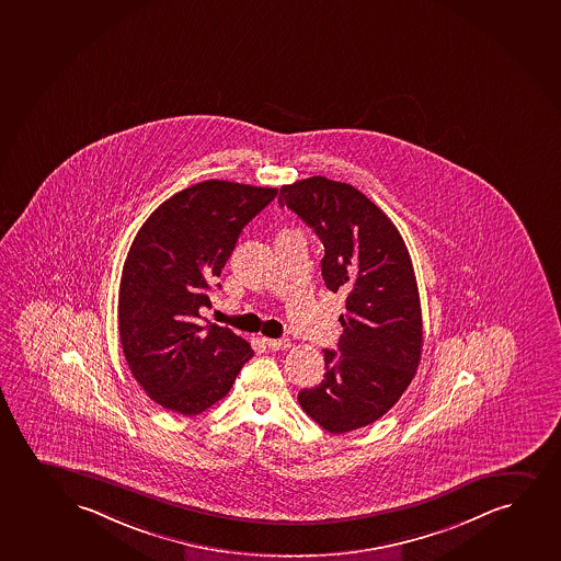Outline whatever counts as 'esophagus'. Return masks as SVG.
I'll return each mask as SVG.
<instances>
[{
  "label": "esophagus",
  "mask_w": 561,
  "mask_h": 561,
  "mask_svg": "<svg viewBox=\"0 0 561 561\" xmlns=\"http://www.w3.org/2000/svg\"><path fill=\"white\" fill-rule=\"evenodd\" d=\"M264 343L268 345V350L279 351V350H289L290 342L287 337H279V340H272V337H264Z\"/></svg>",
  "instance_id": "obj_1"
}]
</instances>
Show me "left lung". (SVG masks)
Masks as SVG:
<instances>
[{"label":"left lung","mask_w":561,"mask_h":561,"mask_svg":"<svg viewBox=\"0 0 561 561\" xmlns=\"http://www.w3.org/2000/svg\"><path fill=\"white\" fill-rule=\"evenodd\" d=\"M279 205L313 229L324 245V284L347 295L337 351L324 350L323 381L300 390L298 402L330 434L363 428L400 400L421 363V298L408 248L353 185L311 176L282 185Z\"/></svg>","instance_id":"obj_1"}]
</instances>
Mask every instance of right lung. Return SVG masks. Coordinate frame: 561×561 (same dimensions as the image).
Wrapping results in <instances>:
<instances>
[{"label": "right lung", "mask_w": 561, "mask_h": 561, "mask_svg": "<svg viewBox=\"0 0 561 561\" xmlns=\"http://www.w3.org/2000/svg\"><path fill=\"white\" fill-rule=\"evenodd\" d=\"M276 195L206 180L167 198L133 240L119 282V342L133 377L161 408L203 413L253 356L231 329L198 319L240 232Z\"/></svg>", "instance_id": "right-lung-1"}]
</instances>
